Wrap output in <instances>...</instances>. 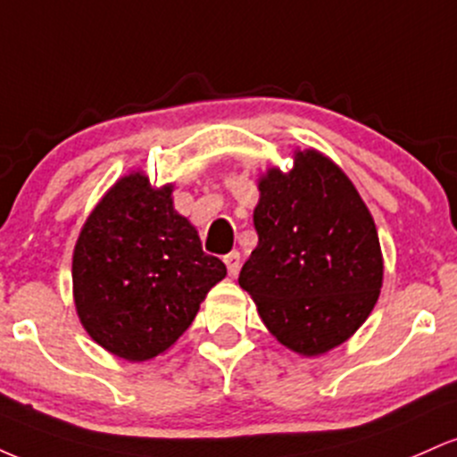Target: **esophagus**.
<instances>
[{"label": "esophagus", "instance_id": "34e87169", "mask_svg": "<svg viewBox=\"0 0 457 457\" xmlns=\"http://www.w3.org/2000/svg\"><path fill=\"white\" fill-rule=\"evenodd\" d=\"M223 262H225V266H228L229 275H232V277L238 275V270H240V253H238V251H229V253L223 258Z\"/></svg>", "mask_w": 457, "mask_h": 457}]
</instances>
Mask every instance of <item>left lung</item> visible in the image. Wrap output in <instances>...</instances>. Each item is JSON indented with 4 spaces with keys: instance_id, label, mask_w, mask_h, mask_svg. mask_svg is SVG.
<instances>
[{
    "instance_id": "obj_1",
    "label": "left lung",
    "mask_w": 457,
    "mask_h": 457,
    "mask_svg": "<svg viewBox=\"0 0 457 457\" xmlns=\"http://www.w3.org/2000/svg\"><path fill=\"white\" fill-rule=\"evenodd\" d=\"M253 225L238 283L270 333L307 356L345 342L382 286L378 232L348 176L316 150L296 152L290 174L260 180Z\"/></svg>"
}]
</instances>
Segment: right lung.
<instances>
[{
  "label": "right lung",
  "mask_w": 457,
  "mask_h": 457,
  "mask_svg": "<svg viewBox=\"0 0 457 457\" xmlns=\"http://www.w3.org/2000/svg\"><path fill=\"white\" fill-rule=\"evenodd\" d=\"M228 275L174 211L171 187L130 174L101 199L72 255L77 313L90 337L127 361L165 353Z\"/></svg>",
  "instance_id": "1"
}]
</instances>
